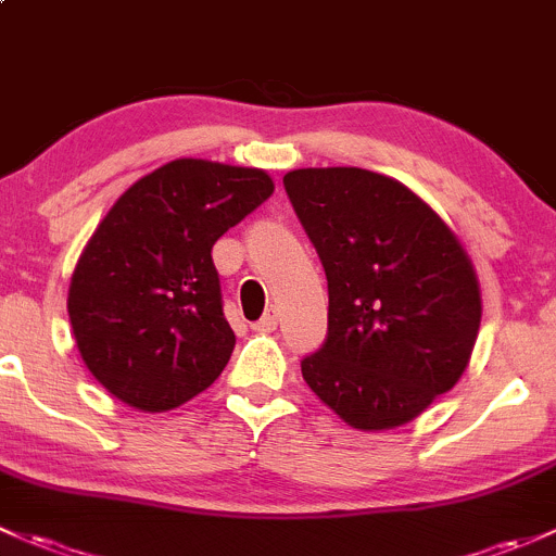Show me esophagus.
Listing matches in <instances>:
<instances>
[{
    "mask_svg": "<svg viewBox=\"0 0 556 556\" xmlns=\"http://www.w3.org/2000/svg\"><path fill=\"white\" fill-rule=\"evenodd\" d=\"M277 325H279V314L271 308V312L263 314L258 323L253 325V330H258V332H271V330H277Z\"/></svg>",
    "mask_w": 556,
    "mask_h": 556,
    "instance_id": "1",
    "label": "esophagus"
}]
</instances>
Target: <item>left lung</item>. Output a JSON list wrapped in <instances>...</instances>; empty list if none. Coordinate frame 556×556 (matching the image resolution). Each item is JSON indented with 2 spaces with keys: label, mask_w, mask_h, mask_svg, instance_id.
Returning a JSON list of instances; mask_svg holds the SVG:
<instances>
[{
  "label": "left lung",
  "mask_w": 556,
  "mask_h": 556,
  "mask_svg": "<svg viewBox=\"0 0 556 556\" xmlns=\"http://www.w3.org/2000/svg\"><path fill=\"white\" fill-rule=\"evenodd\" d=\"M285 191L330 295L303 381L354 429L407 424L471 359L482 319L471 258L429 204L381 173L306 167L285 175Z\"/></svg>",
  "instance_id": "obj_1"
}]
</instances>
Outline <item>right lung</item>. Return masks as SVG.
<instances>
[{
    "label": "right lung",
    "instance_id": "obj_1",
    "mask_svg": "<svg viewBox=\"0 0 556 556\" xmlns=\"http://www.w3.org/2000/svg\"><path fill=\"white\" fill-rule=\"evenodd\" d=\"M271 191L258 167L173 160L114 202L68 288L74 341L109 394L165 413L224 372L237 338L210 253Z\"/></svg>",
    "mask_w": 556,
    "mask_h": 556
}]
</instances>
